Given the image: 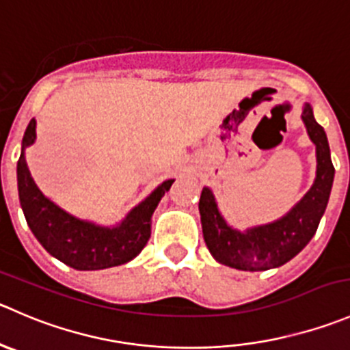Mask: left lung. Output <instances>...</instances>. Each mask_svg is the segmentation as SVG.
I'll return each mask as SVG.
<instances>
[{
  "label": "left lung",
  "instance_id": "8db88e82",
  "mask_svg": "<svg viewBox=\"0 0 350 350\" xmlns=\"http://www.w3.org/2000/svg\"><path fill=\"white\" fill-rule=\"evenodd\" d=\"M301 118L317 147V178L310 191L282 219L241 232L232 229L220 215L212 189H202L198 208L203 239L212 256L222 265L246 272L277 269L293 260L317 232L330 198L335 169L327 133L314 120L310 104H304Z\"/></svg>",
  "mask_w": 350,
  "mask_h": 350
}]
</instances>
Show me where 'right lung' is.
<instances>
[{
	"instance_id": "add662e5",
	"label": "right lung",
	"mask_w": 350,
	"mask_h": 350,
	"mask_svg": "<svg viewBox=\"0 0 350 350\" xmlns=\"http://www.w3.org/2000/svg\"><path fill=\"white\" fill-rule=\"evenodd\" d=\"M36 120H30L16 164V181L23 215L44 250L75 270H103L133 260L150 237L152 213L174 179L159 185L114 227L80 220L42 195L30 176L25 148L36 142Z\"/></svg>"
}]
</instances>
